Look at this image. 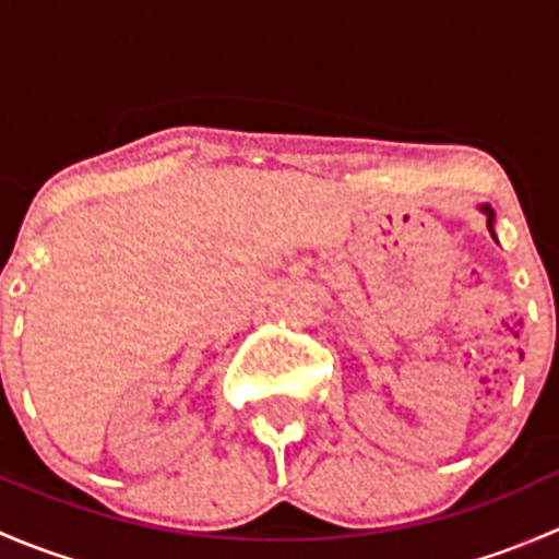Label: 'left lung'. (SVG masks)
<instances>
[{"label":"left lung","instance_id":"1","mask_svg":"<svg viewBox=\"0 0 559 559\" xmlns=\"http://www.w3.org/2000/svg\"><path fill=\"white\" fill-rule=\"evenodd\" d=\"M481 211H484V213H487V227H489V229H492V218H495V213H492V211H489V205H487V207H481Z\"/></svg>","mask_w":559,"mask_h":559}]
</instances>
